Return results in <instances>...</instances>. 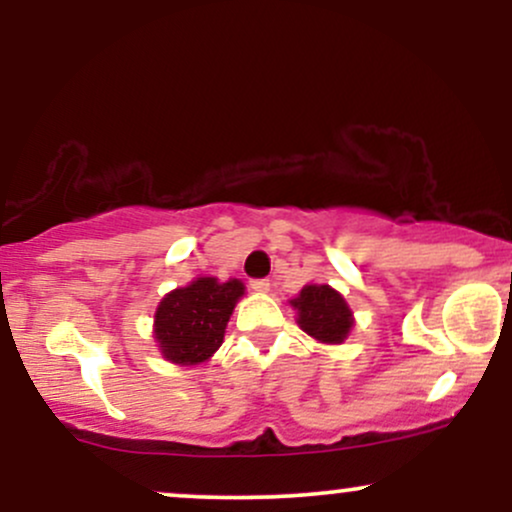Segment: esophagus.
I'll return each mask as SVG.
<instances>
[{
  "label": "esophagus",
  "instance_id": "1",
  "mask_svg": "<svg viewBox=\"0 0 512 512\" xmlns=\"http://www.w3.org/2000/svg\"><path fill=\"white\" fill-rule=\"evenodd\" d=\"M250 289L257 293H269L272 284H269V279H255V281H250Z\"/></svg>",
  "mask_w": 512,
  "mask_h": 512
}]
</instances>
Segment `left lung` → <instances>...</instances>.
<instances>
[{"mask_svg": "<svg viewBox=\"0 0 512 512\" xmlns=\"http://www.w3.org/2000/svg\"><path fill=\"white\" fill-rule=\"evenodd\" d=\"M289 303L296 310L298 327L315 342L344 344L354 330V310L330 284H305Z\"/></svg>", "mask_w": 512, "mask_h": 512, "instance_id": "left-lung-1", "label": "left lung"}]
</instances>
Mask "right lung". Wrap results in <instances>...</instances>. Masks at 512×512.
Wrapping results in <instances>:
<instances>
[{
  "label": "right lung",
  "mask_w": 512,
  "mask_h": 512,
  "mask_svg": "<svg viewBox=\"0 0 512 512\" xmlns=\"http://www.w3.org/2000/svg\"><path fill=\"white\" fill-rule=\"evenodd\" d=\"M243 296V281L216 276H197L166 293L154 313V342L161 356L175 366L207 363L223 344L228 320Z\"/></svg>",
  "instance_id": "add662e5"
}]
</instances>
